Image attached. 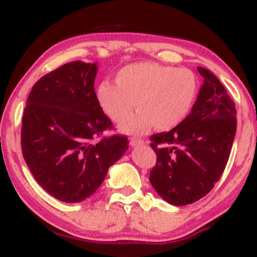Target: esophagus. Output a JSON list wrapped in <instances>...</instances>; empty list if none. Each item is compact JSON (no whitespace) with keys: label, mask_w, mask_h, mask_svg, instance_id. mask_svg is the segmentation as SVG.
Returning a JSON list of instances; mask_svg holds the SVG:
<instances>
[{"label":"esophagus","mask_w":257,"mask_h":257,"mask_svg":"<svg viewBox=\"0 0 257 257\" xmlns=\"http://www.w3.org/2000/svg\"><path fill=\"white\" fill-rule=\"evenodd\" d=\"M144 144H145V141H144L143 139H137V138L131 139V145L133 147H140V146H143Z\"/></svg>","instance_id":"obj_1"}]
</instances>
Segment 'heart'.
Returning a JSON list of instances; mask_svg holds the SVG:
<instances>
[{
	"label": "heart",
	"instance_id": "obj_1",
	"mask_svg": "<svg viewBox=\"0 0 257 257\" xmlns=\"http://www.w3.org/2000/svg\"><path fill=\"white\" fill-rule=\"evenodd\" d=\"M198 94V79L188 69L156 63L126 65L116 83L102 81L96 98L102 111L128 134H143L153 125L158 131L175 128L188 116Z\"/></svg>",
	"mask_w": 257,
	"mask_h": 257
}]
</instances>
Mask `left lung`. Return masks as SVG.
Listing matches in <instances>:
<instances>
[{"instance_id":"8db88e82","label":"left lung","mask_w":257,"mask_h":257,"mask_svg":"<svg viewBox=\"0 0 257 257\" xmlns=\"http://www.w3.org/2000/svg\"><path fill=\"white\" fill-rule=\"evenodd\" d=\"M204 78L191 113L169 132L152 135L157 155L150 182L173 205L192 204L213 190L228 161L237 131L235 105L219 78L198 67Z\"/></svg>"}]
</instances>
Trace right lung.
Returning a JSON list of instances; mask_svg holds the SVG:
<instances>
[{"instance_id":"obj_1","label":"right lung","mask_w":257,"mask_h":257,"mask_svg":"<svg viewBox=\"0 0 257 257\" xmlns=\"http://www.w3.org/2000/svg\"><path fill=\"white\" fill-rule=\"evenodd\" d=\"M96 63L71 61L35 83L26 100L22 151L37 184L65 203H78L95 192L108 168L128 150L112 129L94 90Z\"/></svg>"}]
</instances>
